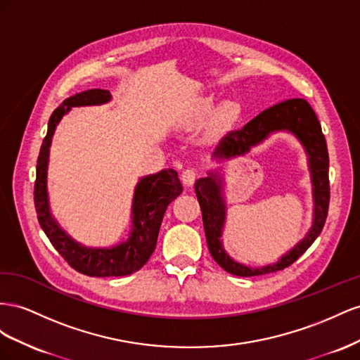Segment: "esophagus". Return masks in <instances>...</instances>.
Returning <instances> with one entry per match:
<instances>
[{"instance_id": "1", "label": "esophagus", "mask_w": 360, "mask_h": 360, "mask_svg": "<svg viewBox=\"0 0 360 360\" xmlns=\"http://www.w3.org/2000/svg\"><path fill=\"white\" fill-rule=\"evenodd\" d=\"M198 179V170L196 169H186L182 170L181 181L186 184V186H193L194 181Z\"/></svg>"}]
</instances>
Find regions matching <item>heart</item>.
I'll list each match as a JSON object with an SVG mask.
<instances>
[{
    "mask_svg": "<svg viewBox=\"0 0 360 360\" xmlns=\"http://www.w3.org/2000/svg\"><path fill=\"white\" fill-rule=\"evenodd\" d=\"M224 112H226V115H235V112H237V105L228 104L224 107Z\"/></svg>",
    "mask_w": 360,
    "mask_h": 360,
    "instance_id": "b5f03b06",
    "label": "heart"
}]
</instances>
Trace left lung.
Instances as JSON below:
<instances>
[{
	"instance_id": "8db88e82",
	"label": "left lung",
	"mask_w": 360,
	"mask_h": 360,
	"mask_svg": "<svg viewBox=\"0 0 360 360\" xmlns=\"http://www.w3.org/2000/svg\"><path fill=\"white\" fill-rule=\"evenodd\" d=\"M291 131L302 141L307 155H309V167L314 184V224L309 233L295 245V248L282 256L276 264L250 269L243 264L235 262L221 248V229L224 224V203L221 198L220 179L217 174H210L200 178L194 184L196 196L202 210V220L205 237H207L210 253L224 271L233 276L252 277L266 273L281 271L295 262L300 256L311 248L312 243L321 233L328 212V200H330V184H328V152L326 139L321 131L320 122L316 119L312 107L304 99H288L281 104L273 105L262 111L259 116L252 119L241 129L231 131L226 134L212 155L215 158H231L235 155L249 152L250 148L259 145L274 131Z\"/></svg>"
}]
</instances>
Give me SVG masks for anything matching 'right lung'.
<instances>
[{
    "instance_id": "right-lung-1",
    "label": "right lung",
    "mask_w": 360,
    "mask_h": 360,
    "mask_svg": "<svg viewBox=\"0 0 360 360\" xmlns=\"http://www.w3.org/2000/svg\"><path fill=\"white\" fill-rule=\"evenodd\" d=\"M111 98L108 90L91 89L65 99L48 122V132L37 157L34 182V208L40 228L54 249L72 269L91 277H117L139 271L155 250L160 226L169 205L182 193V184L173 169L143 178L136 188L132 203L131 237L111 249H87L72 240L51 217L46 193V167L51 140L60 119L70 107L105 104Z\"/></svg>"
}]
</instances>
